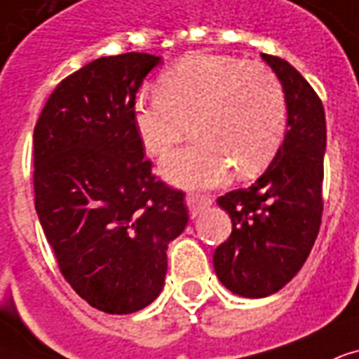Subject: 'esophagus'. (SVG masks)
<instances>
[{
	"label": "esophagus",
	"instance_id": "1",
	"mask_svg": "<svg viewBox=\"0 0 359 359\" xmlns=\"http://www.w3.org/2000/svg\"><path fill=\"white\" fill-rule=\"evenodd\" d=\"M187 208H189V213H191V217H196L200 211L205 210V208H210L211 200L208 196H200V194H194V193H189L187 198Z\"/></svg>",
	"mask_w": 359,
	"mask_h": 359
}]
</instances>
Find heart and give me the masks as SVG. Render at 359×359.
<instances>
[{"label": "heart", "mask_w": 359, "mask_h": 359, "mask_svg": "<svg viewBox=\"0 0 359 359\" xmlns=\"http://www.w3.org/2000/svg\"><path fill=\"white\" fill-rule=\"evenodd\" d=\"M185 123L196 138L161 163V174L182 187H213L260 174L279 151L286 130V97L277 74L260 61L191 54L170 67L159 91L135 102V127L149 155L182 140Z\"/></svg>", "instance_id": "heart-1"}]
</instances>
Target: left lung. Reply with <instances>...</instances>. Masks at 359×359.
<instances>
[{
    "mask_svg": "<svg viewBox=\"0 0 359 359\" xmlns=\"http://www.w3.org/2000/svg\"><path fill=\"white\" fill-rule=\"evenodd\" d=\"M283 84L286 133L262 176L219 196L232 234L213 252V268L230 292L266 298L290 283L309 257L322 221L326 154L324 107L288 61L262 54Z\"/></svg>",
    "mask_w": 359,
    "mask_h": 359,
    "instance_id": "obj_1",
    "label": "left lung"
}]
</instances>
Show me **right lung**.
Here are the masks:
<instances>
[{"label":"right lung","mask_w":359,"mask_h":359,"mask_svg":"<svg viewBox=\"0 0 359 359\" xmlns=\"http://www.w3.org/2000/svg\"><path fill=\"white\" fill-rule=\"evenodd\" d=\"M159 55L99 57L57 84L33 133L35 210L60 271L108 315L148 307L166 249L187 226L185 194L157 182L135 99Z\"/></svg>","instance_id":"obj_1"}]
</instances>
